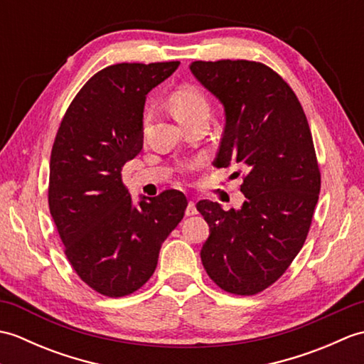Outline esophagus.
Instances as JSON below:
<instances>
[{"label": "esophagus", "mask_w": 364, "mask_h": 364, "mask_svg": "<svg viewBox=\"0 0 364 364\" xmlns=\"http://www.w3.org/2000/svg\"><path fill=\"white\" fill-rule=\"evenodd\" d=\"M197 214V208H196V203L191 202L188 203V208H186V215H196Z\"/></svg>", "instance_id": "34e87169"}]
</instances>
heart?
<instances>
[{
    "instance_id": "obj_1",
    "label": "heart",
    "mask_w": 364,
    "mask_h": 364,
    "mask_svg": "<svg viewBox=\"0 0 364 364\" xmlns=\"http://www.w3.org/2000/svg\"><path fill=\"white\" fill-rule=\"evenodd\" d=\"M170 105L176 115V119L180 120L183 125L191 120H194L200 115H210V103L208 98L203 95V92L194 87V86H183L176 89L172 97H170ZM197 164L191 162L186 166L188 170L194 168Z\"/></svg>"
}]
</instances>
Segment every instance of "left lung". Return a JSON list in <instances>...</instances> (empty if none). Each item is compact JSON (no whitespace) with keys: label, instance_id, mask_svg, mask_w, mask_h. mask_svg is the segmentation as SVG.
Segmentation results:
<instances>
[{"label":"left lung","instance_id":"obj_1","mask_svg":"<svg viewBox=\"0 0 364 364\" xmlns=\"http://www.w3.org/2000/svg\"><path fill=\"white\" fill-rule=\"evenodd\" d=\"M191 72L223 105L225 129L214 162L242 168L245 196L241 210L197 203L210 225L200 257L219 288L253 296L284 274L310 231L321 191L311 131L294 90L264 64L196 60Z\"/></svg>","mask_w":364,"mask_h":364}]
</instances>
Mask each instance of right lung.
I'll return each mask as SVG.
<instances>
[{"mask_svg":"<svg viewBox=\"0 0 364 364\" xmlns=\"http://www.w3.org/2000/svg\"><path fill=\"white\" fill-rule=\"evenodd\" d=\"M180 63L115 64L95 73L68 106L50 159L48 205L67 259L107 297L149 282L162 242L181 222L188 200L170 189L134 205L122 167L144 145L146 94Z\"/></svg>","mask_w":364,"mask_h":364,"instance_id":"obj_1","label":"right lung"}]
</instances>
